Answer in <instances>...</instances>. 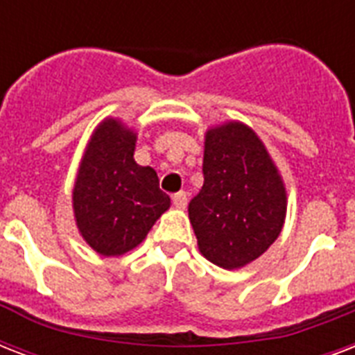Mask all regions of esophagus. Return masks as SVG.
I'll return each instance as SVG.
<instances>
[{
	"label": "esophagus",
	"instance_id": "obj_1",
	"mask_svg": "<svg viewBox=\"0 0 355 355\" xmlns=\"http://www.w3.org/2000/svg\"><path fill=\"white\" fill-rule=\"evenodd\" d=\"M173 205L177 206V208H186V205H188V195L184 193V191H178V193L173 195Z\"/></svg>",
	"mask_w": 355,
	"mask_h": 355
}]
</instances>
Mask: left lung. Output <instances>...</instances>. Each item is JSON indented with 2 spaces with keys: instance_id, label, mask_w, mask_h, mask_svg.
I'll list each match as a JSON object with an SVG mask.
<instances>
[{
  "instance_id": "obj_1",
  "label": "left lung",
  "mask_w": 355,
  "mask_h": 355,
  "mask_svg": "<svg viewBox=\"0 0 355 355\" xmlns=\"http://www.w3.org/2000/svg\"><path fill=\"white\" fill-rule=\"evenodd\" d=\"M202 173V189L188 208L200 254L223 269H241L280 236L284 178L258 134L241 121L206 130Z\"/></svg>"
}]
</instances>
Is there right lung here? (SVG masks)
Returning a JSON list of instances; mask_svg holds the SVG:
<instances>
[{
  "instance_id": "1",
  "label": "right lung",
  "mask_w": 355,
  "mask_h": 355,
  "mask_svg": "<svg viewBox=\"0 0 355 355\" xmlns=\"http://www.w3.org/2000/svg\"><path fill=\"white\" fill-rule=\"evenodd\" d=\"M138 134L105 118L92 132L71 191L79 234L97 254L121 256L144 241L171 206L153 167L134 160Z\"/></svg>"
}]
</instances>
